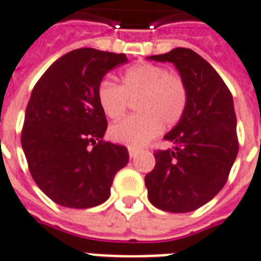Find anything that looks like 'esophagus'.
<instances>
[{"instance_id": "esophagus-1", "label": "esophagus", "mask_w": 261, "mask_h": 261, "mask_svg": "<svg viewBox=\"0 0 261 261\" xmlns=\"http://www.w3.org/2000/svg\"><path fill=\"white\" fill-rule=\"evenodd\" d=\"M128 151H129V157H130V159H135V157H136V154L139 153V150L135 149V147H128Z\"/></svg>"}]
</instances>
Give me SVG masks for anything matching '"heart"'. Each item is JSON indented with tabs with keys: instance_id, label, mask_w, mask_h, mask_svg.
Here are the masks:
<instances>
[{
	"instance_id": "b5f03b06",
	"label": "heart",
	"mask_w": 261,
	"mask_h": 261,
	"mask_svg": "<svg viewBox=\"0 0 261 261\" xmlns=\"http://www.w3.org/2000/svg\"><path fill=\"white\" fill-rule=\"evenodd\" d=\"M100 108L110 119L121 118L129 100H138V115L114 123L110 136L114 142L140 147L149 143L161 128L179 122L188 106V87L176 73L150 62H142L123 70L121 85L104 81L97 89Z\"/></svg>"
}]
</instances>
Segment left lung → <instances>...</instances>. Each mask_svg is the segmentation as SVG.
<instances>
[{"label":"left lung","mask_w":261,"mask_h":261,"mask_svg":"<svg viewBox=\"0 0 261 261\" xmlns=\"http://www.w3.org/2000/svg\"><path fill=\"white\" fill-rule=\"evenodd\" d=\"M149 60L174 64L188 87V106L164 136L172 149L154 153L155 167L144 182L160 210L188 213L221 191L238 155L233 100L216 69L189 48H174Z\"/></svg>","instance_id":"left-lung-1"}]
</instances>
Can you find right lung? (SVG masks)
<instances>
[{
  "label": "right lung",
  "mask_w": 261,
  "mask_h": 261,
  "mask_svg": "<svg viewBox=\"0 0 261 261\" xmlns=\"http://www.w3.org/2000/svg\"><path fill=\"white\" fill-rule=\"evenodd\" d=\"M126 61L125 54L77 48L55 61L32 91L22 149L34 182L60 206L104 203L128 164L125 146L102 142L107 118L97 100L104 75Z\"/></svg>",
  "instance_id": "obj_1"
}]
</instances>
